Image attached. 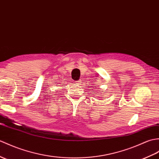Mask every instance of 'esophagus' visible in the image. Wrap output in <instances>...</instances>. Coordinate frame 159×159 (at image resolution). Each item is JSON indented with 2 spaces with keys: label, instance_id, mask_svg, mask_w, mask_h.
Here are the masks:
<instances>
[{
  "label": "esophagus",
  "instance_id": "1",
  "mask_svg": "<svg viewBox=\"0 0 159 159\" xmlns=\"http://www.w3.org/2000/svg\"><path fill=\"white\" fill-rule=\"evenodd\" d=\"M76 84H78V85H79V84H81V83H82V80H77V81H75V82Z\"/></svg>",
  "mask_w": 159,
  "mask_h": 159
}]
</instances>
